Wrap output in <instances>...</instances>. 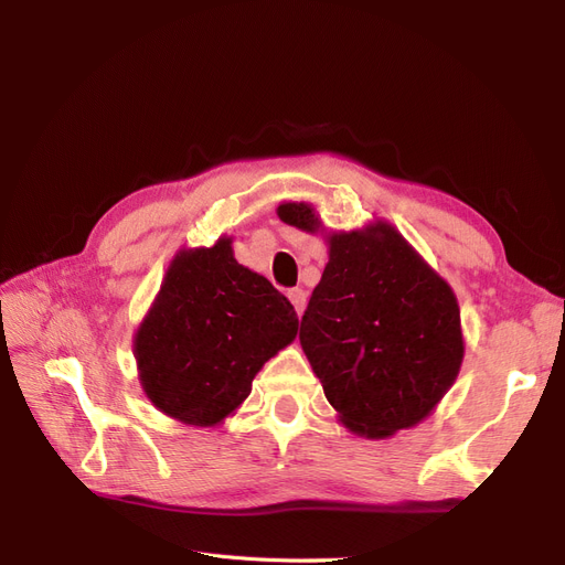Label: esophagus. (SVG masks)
I'll list each match as a JSON object with an SVG mask.
<instances>
[{
	"label": "esophagus",
	"instance_id": "esophagus-1",
	"mask_svg": "<svg viewBox=\"0 0 565 565\" xmlns=\"http://www.w3.org/2000/svg\"><path fill=\"white\" fill-rule=\"evenodd\" d=\"M287 297H289V301H292V306H295V311L301 316L303 313V306H306V292L301 287H295V289H289L287 292Z\"/></svg>",
	"mask_w": 565,
	"mask_h": 565
}]
</instances>
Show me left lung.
<instances>
[{"label":"left lung","instance_id":"left-lung-1","mask_svg":"<svg viewBox=\"0 0 565 565\" xmlns=\"http://www.w3.org/2000/svg\"><path fill=\"white\" fill-rule=\"evenodd\" d=\"M278 216L306 233L322 228L306 202L280 204ZM328 245L301 349L339 422L386 438L419 424L455 384L465 358L457 297L386 221L332 233Z\"/></svg>","mask_w":565,"mask_h":565}]
</instances>
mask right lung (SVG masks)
I'll use <instances>...</instances> for the list:
<instances>
[{
    "instance_id": "obj_1",
    "label": "right lung",
    "mask_w": 565,
    "mask_h": 565,
    "mask_svg": "<svg viewBox=\"0 0 565 565\" xmlns=\"http://www.w3.org/2000/svg\"><path fill=\"white\" fill-rule=\"evenodd\" d=\"M231 243L181 249L134 337L148 401L183 424L214 426L235 413L299 330L295 306L237 264Z\"/></svg>"
}]
</instances>
